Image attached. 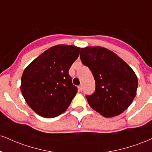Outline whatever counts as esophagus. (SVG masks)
I'll return each mask as SVG.
<instances>
[{
  "label": "esophagus",
  "mask_w": 152,
  "mask_h": 152,
  "mask_svg": "<svg viewBox=\"0 0 152 152\" xmlns=\"http://www.w3.org/2000/svg\"><path fill=\"white\" fill-rule=\"evenodd\" d=\"M78 91H80V92H81V91H83V88H82V86H79L78 87Z\"/></svg>",
  "instance_id": "obj_1"
}]
</instances>
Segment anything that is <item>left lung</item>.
I'll use <instances>...</instances> for the list:
<instances>
[{
  "instance_id": "8db88e82",
  "label": "left lung",
  "mask_w": 152,
  "mask_h": 152,
  "mask_svg": "<svg viewBox=\"0 0 152 152\" xmlns=\"http://www.w3.org/2000/svg\"><path fill=\"white\" fill-rule=\"evenodd\" d=\"M80 57L96 81L94 94L86 96L89 105L105 118L123 113L137 94L138 80L132 69L115 53L101 47L81 48Z\"/></svg>"
}]
</instances>
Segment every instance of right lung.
I'll return each mask as SVG.
<instances>
[{
	"label": "right lung",
	"instance_id": "1",
	"mask_svg": "<svg viewBox=\"0 0 152 152\" xmlns=\"http://www.w3.org/2000/svg\"><path fill=\"white\" fill-rule=\"evenodd\" d=\"M81 48L58 45L34 59L23 71L20 91L25 101L39 115L55 118L64 113L77 93L69 70Z\"/></svg>",
	"mask_w": 152,
	"mask_h": 152
}]
</instances>
